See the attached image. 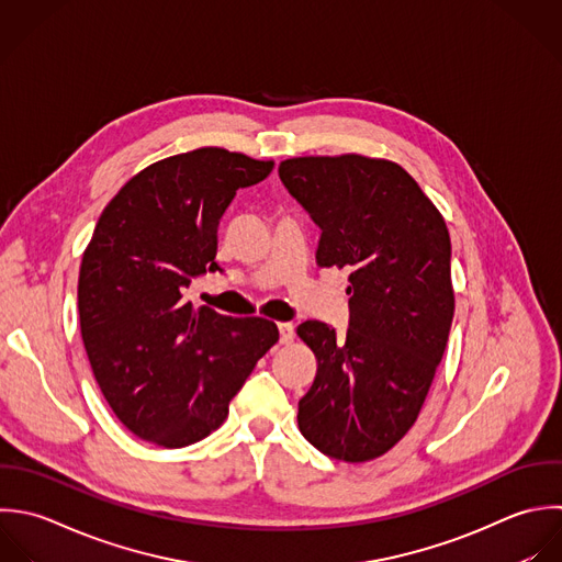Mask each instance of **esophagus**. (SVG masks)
Listing matches in <instances>:
<instances>
[{"label": "esophagus", "mask_w": 562, "mask_h": 562, "mask_svg": "<svg viewBox=\"0 0 562 562\" xmlns=\"http://www.w3.org/2000/svg\"><path fill=\"white\" fill-rule=\"evenodd\" d=\"M278 330H280V341H282V344L293 341L295 328H293V324H291V322H280V324H278Z\"/></svg>", "instance_id": "34e87169"}]
</instances>
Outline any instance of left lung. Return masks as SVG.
I'll return each mask as SVG.
<instances>
[{
  "label": "left lung",
  "instance_id": "1",
  "mask_svg": "<svg viewBox=\"0 0 562 562\" xmlns=\"http://www.w3.org/2000/svg\"><path fill=\"white\" fill-rule=\"evenodd\" d=\"M278 172L322 229L317 265L350 273L348 330L297 326L317 359L297 425L322 453L370 462L414 427L442 361L456 311L449 229L396 161L306 155Z\"/></svg>",
  "mask_w": 562,
  "mask_h": 562
}]
</instances>
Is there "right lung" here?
Returning a JSON list of instances; mask_svg holds the SVG:
<instances>
[{"label":"right lung","mask_w":562,"mask_h":562,"mask_svg":"<svg viewBox=\"0 0 562 562\" xmlns=\"http://www.w3.org/2000/svg\"><path fill=\"white\" fill-rule=\"evenodd\" d=\"M271 168L221 146L179 153L133 175L95 223L78 276L80 337L104 401L146 442L181 449L216 431L280 339L265 317L183 297L218 269L216 232L236 190Z\"/></svg>","instance_id":"right-lung-1"}]
</instances>
